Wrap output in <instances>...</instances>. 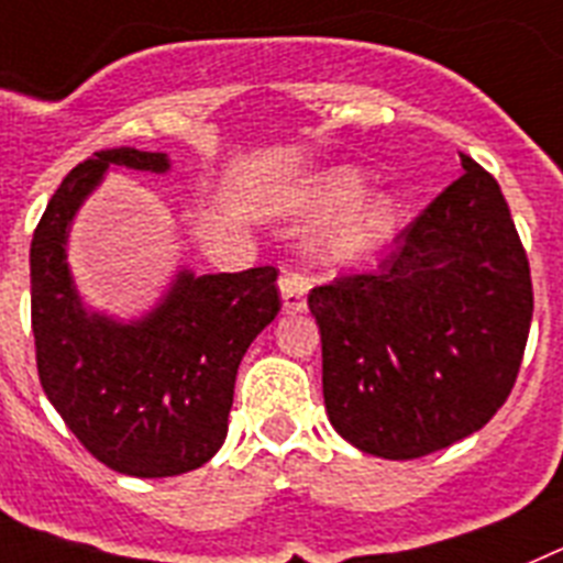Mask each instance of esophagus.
I'll return each instance as SVG.
<instances>
[{
    "label": "esophagus",
    "mask_w": 563,
    "mask_h": 563,
    "mask_svg": "<svg viewBox=\"0 0 563 563\" xmlns=\"http://www.w3.org/2000/svg\"><path fill=\"white\" fill-rule=\"evenodd\" d=\"M306 291H309V277L297 272V268H283L280 275V295L283 311H302L306 309Z\"/></svg>",
    "instance_id": "esophagus-1"
}]
</instances>
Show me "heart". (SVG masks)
<instances>
[{
    "label": "heart",
    "instance_id": "1",
    "mask_svg": "<svg viewBox=\"0 0 563 563\" xmlns=\"http://www.w3.org/2000/svg\"><path fill=\"white\" fill-rule=\"evenodd\" d=\"M365 192V178L354 169H340L320 180L317 189V203L322 212H340V209L351 207L360 195ZM394 227V203L388 198H371L363 207H356L349 221H342V227L331 234L329 252L334 257H354V254L365 252L374 246L388 229Z\"/></svg>",
    "mask_w": 563,
    "mask_h": 563
}]
</instances>
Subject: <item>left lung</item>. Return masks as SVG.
Instances as JSON below:
<instances>
[{
	"label": "left lung",
	"instance_id": "1",
	"mask_svg": "<svg viewBox=\"0 0 563 563\" xmlns=\"http://www.w3.org/2000/svg\"><path fill=\"white\" fill-rule=\"evenodd\" d=\"M459 155L462 178L390 241L374 272L309 291L329 419L374 456L419 459L471 437L521 368L530 263L496 178Z\"/></svg>",
	"mask_w": 563,
	"mask_h": 563
}]
</instances>
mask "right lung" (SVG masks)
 <instances>
[{
    "mask_svg": "<svg viewBox=\"0 0 563 563\" xmlns=\"http://www.w3.org/2000/svg\"><path fill=\"white\" fill-rule=\"evenodd\" d=\"M110 164L164 173V153L101 150L73 166L31 241V322L42 388L73 437L112 471L178 476L227 439L234 376L280 311L277 268L180 275L146 320L87 314L65 263L70 218Z\"/></svg>",
    "mask_w": 563,
    "mask_h": 563,
    "instance_id": "1",
    "label": "right lung"
}]
</instances>
